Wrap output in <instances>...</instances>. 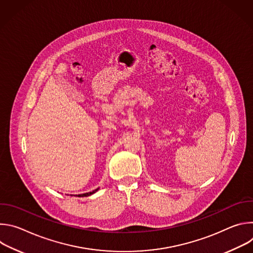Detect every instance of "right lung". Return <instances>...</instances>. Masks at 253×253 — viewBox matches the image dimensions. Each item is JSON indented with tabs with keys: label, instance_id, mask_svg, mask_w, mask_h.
Instances as JSON below:
<instances>
[{
	"label": "right lung",
	"instance_id": "right-lung-1",
	"mask_svg": "<svg viewBox=\"0 0 253 253\" xmlns=\"http://www.w3.org/2000/svg\"><path fill=\"white\" fill-rule=\"evenodd\" d=\"M98 189H99V188H97V189H95V190H93V191H91V192H88V193H83V194H79V195H77V196H78V197H84V196H89V195H91V194L95 193L96 191H98Z\"/></svg>",
	"mask_w": 253,
	"mask_h": 253
}]
</instances>
